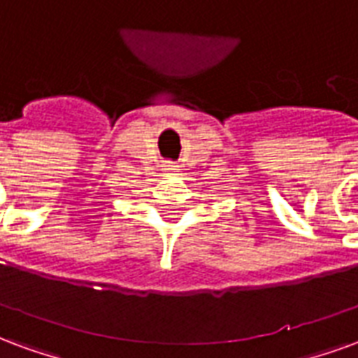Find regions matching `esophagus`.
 Here are the masks:
<instances>
[{"label": "esophagus", "instance_id": "obj_1", "mask_svg": "<svg viewBox=\"0 0 358 358\" xmlns=\"http://www.w3.org/2000/svg\"><path fill=\"white\" fill-rule=\"evenodd\" d=\"M162 169H164V173H168V176H173L177 171V166L176 164H171V162H166L164 166H162Z\"/></svg>", "mask_w": 358, "mask_h": 358}]
</instances>
